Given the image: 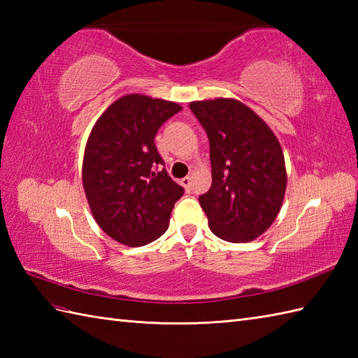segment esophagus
Wrapping results in <instances>:
<instances>
[{
    "label": "esophagus",
    "mask_w": 358,
    "mask_h": 358,
    "mask_svg": "<svg viewBox=\"0 0 358 358\" xmlns=\"http://www.w3.org/2000/svg\"><path fill=\"white\" fill-rule=\"evenodd\" d=\"M181 186H183L185 189H191V186H192V177H185V178H181Z\"/></svg>",
    "instance_id": "34e87169"
}]
</instances>
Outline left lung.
I'll use <instances>...</instances> for the list:
<instances>
[{"label": "left lung", "mask_w": 358, "mask_h": 358, "mask_svg": "<svg viewBox=\"0 0 358 358\" xmlns=\"http://www.w3.org/2000/svg\"><path fill=\"white\" fill-rule=\"evenodd\" d=\"M208 134L212 186L200 195L209 227L231 243L255 240L277 218L286 191V166L277 136L234 98L189 104Z\"/></svg>", "instance_id": "obj_1"}]
</instances>
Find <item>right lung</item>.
Instances as JSON below:
<instances>
[{
    "instance_id": "right-lung-1",
    "label": "right lung",
    "mask_w": 358,
    "mask_h": 358,
    "mask_svg": "<svg viewBox=\"0 0 358 358\" xmlns=\"http://www.w3.org/2000/svg\"><path fill=\"white\" fill-rule=\"evenodd\" d=\"M180 110L173 101L124 95L89 135L83 187L98 226L121 245L144 246L162 237L175 201L185 194L163 167L154 141L164 121Z\"/></svg>"
}]
</instances>
